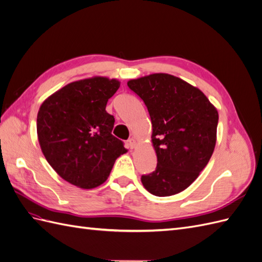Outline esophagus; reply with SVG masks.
<instances>
[{"mask_svg": "<svg viewBox=\"0 0 262 262\" xmlns=\"http://www.w3.org/2000/svg\"><path fill=\"white\" fill-rule=\"evenodd\" d=\"M128 144H129L130 148H134V147H136V145H137V141H136V139H134V138L129 139V140H128Z\"/></svg>", "mask_w": 262, "mask_h": 262, "instance_id": "obj_1", "label": "esophagus"}]
</instances>
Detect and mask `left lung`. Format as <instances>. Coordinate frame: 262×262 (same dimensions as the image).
<instances>
[{"instance_id": "1", "label": "left lung", "mask_w": 262, "mask_h": 262, "mask_svg": "<svg viewBox=\"0 0 262 262\" xmlns=\"http://www.w3.org/2000/svg\"><path fill=\"white\" fill-rule=\"evenodd\" d=\"M152 121L156 169L141 177L149 193L168 196L187 189L209 163L216 143L219 114L196 87L170 74L128 82Z\"/></svg>"}]
</instances>
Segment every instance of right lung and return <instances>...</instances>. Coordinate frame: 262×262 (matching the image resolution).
Wrapping results in <instances>:
<instances>
[{
    "label": "right lung",
    "mask_w": 262,
    "mask_h": 262,
    "mask_svg": "<svg viewBox=\"0 0 262 262\" xmlns=\"http://www.w3.org/2000/svg\"><path fill=\"white\" fill-rule=\"evenodd\" d=\"M120 82L95 76L70 83L47 98L37 116V134L47 162L70 184L93 189L107 180L126 149L112 134L107 101Z\"/></svg>",
    "instance_id": "1"
}]
</instances>
